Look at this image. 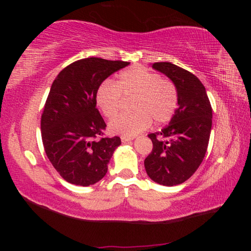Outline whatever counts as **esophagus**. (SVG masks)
<instances>
[{
	"label": "esophagus",
	"instance_id": "1",
	"mask_svg": "<svg viewBox=\"0 0 251 251\" xmlns=\"http://www.w3.org/2000/svg\"><path fill=\"white\" fill-rule=\"evenodd\" d=\"M121 139H122V142H123V143H127V142L133 141L134 137H127V136H122Z\"/></svg>",
	"mask_w": 251,
	"mask_h": 251
}]
</instances>
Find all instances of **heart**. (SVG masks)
I'll list each match as a JSON object with an SVG mask.
<instances>
[{"mask_svg": "<svg viewBox=\"0 0 251 251\" xmlns=\"http://www.w3.org/2000/svg\"><path fill=\"white\" fill-rule=\"evenodd\" d=\"M134 97L130 109L110 121L108 128L113 134L127 137L141 133L151 125L165 124L173 118L178 106L177 90L171 80L142 66L122 72L116 83L104 80L96 91L95 100L107 118L116 116L122 107L123 97Z\"/></svg>", "mask_w": 251, "mask_h": 251, "instance_id": "obj_1", "label": "heart"}]
</instances>
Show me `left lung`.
Returning <instances> with one entry per match:
<instances>
[{
    "instance_id": "1",
    "label": "left lung",
    "mask_w": 251,
    "mask_h": 251,
    "mask_svg": "<svg viewBox=\"0 0 251 251\" xmlns=\"http://www.w3.org/2000/svg\"><path fill=\"white\" fill-rule=\"evenodd\" d=\"M152 67L175 84L178 108L168 126L148 134L152 150L144 165L151 180L176 186L193 176L206 155L212 109L205 86L197 76L169 62H157Z\"/></svg>"
}]
</instances>
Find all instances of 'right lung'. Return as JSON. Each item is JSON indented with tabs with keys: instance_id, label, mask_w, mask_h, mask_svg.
I'll return each instance as SVG.
<instances>
[{
	"instance_id": "right-lung-1",
	"label": "right lung",
	"mask_w": 251,
	"mask_h": 251,
	"mask_svg": "<svg viewBox=\"0 0 251 251\" xmlns=\"http://www.w3.org/2000/svg\"><path fill=\"white\" fill-rule=\"evenodd\" d=\"M128 62L99 57L78 59L59 72L50 86L41 117L46 156L63 179L90 186L107 173L118 136H104L106 124L96 108L100 85Z\"/></svg>"
}]
</instances>
